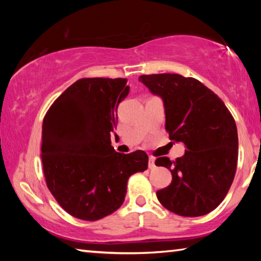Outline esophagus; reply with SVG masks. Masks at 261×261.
<instances>
[{"label":"esophagus","mask_w":261,"mask_h":261,"mask_svg":"<svg viewBox=\"0 0 261 261\" xmlns=\"http://www.w3.org/2000/svg\"><path fill=\"white\" fill-rule=\"evenodd\" d=\"M155 159H154L153 156H149L148 158V168L149 169H154L155 168Z\"/></svg>","instance_id":"obj_1"}]
</instances>
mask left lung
<instances>
[{
	"label": "left lung",
	"instance_id": "1",
	"mask_svg": "<svg viewBox=\"0 0 261 261\" xmlns=\"http://www.w3.org/2000/svg\"><path fill=\"white\" fill-rule=\"evenodd\" d=\"M152 94L160 96L169 138L185 146L183 156L158 158L156 166L170 169L173 180L156 197L180 216H201L215 210L235 177L237 127L226 105L194 78L177 73L139 77Z\"/></svg>",
	"mask_w": 261,
	"mask_h": 261
}]
</instances>
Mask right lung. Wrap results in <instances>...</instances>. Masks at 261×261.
I'll list each match as a JSON object with an SVG mask.
<instances>
[{
  "label": "right lung",
  "instance_id": "obj_1",
  "mask_svg": "<svg viewBox=\"0 0 261 261\" xmlns=\"http://www.w3.org/2000/svg\"><path fill=\"white\" fill-rule=\"evenodd\" d=\"M129 92L123 78L79 79L43 118L41 159L47 187L74 218L96 221L114 213L124 201L130 176L147 169L144 151L118 153L110 141L117 107Z\"/></svg>",
  "mask_w": 261,
  "mask_h": 261
}]
</instances>
